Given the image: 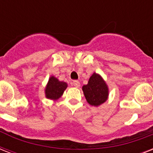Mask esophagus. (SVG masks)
<instances>
[{
    "label": "esophagus",
    "instance_id": "obj_1",
    "mask_svg": "<svg viewBox=\"0 0 153 153\" xmlns=\"http://www.w3.org/2000/svg\"><path fill=\"white\" fill-rule=\"evenodd\" d=\"M73 86H75V87H79L80 86V82L78 80H75V81L73 82Z\"/></svg>",
    "mask_w": 153,
    "mask_h": 153
}]
</instances>
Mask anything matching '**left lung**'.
Segmentation results:
<instances>
[{
  "label": "left lung",
  "instance_id": "obj_1",
  "mask_svg": "<svg viewBox=\"0 0 153 153\" xmlns=\"http://www.w3.org/2000/svg\"><path fill=\"white\" fill-rule=\"evenodd\" d=\"M82 91L89 104L98 107L109 98V87L100 74L94 73L88 83L82 86Z\"/></svg>",
  "mask_w": 153,
  "mask_h": 153
}]
</instances>
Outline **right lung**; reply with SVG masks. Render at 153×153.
<instances>
[{"mask_svg": "<svg viewBox=\"0 0 153 153\" xmlns=\"http://www.w3.org/2000/svg\"><path fill=\"white\" fill-rule=\"evenodd\" d=\"M67 87V83L65 82L59 81L55 76H51L44 89L45 97L48 99L53 101L58 100L63 94V92Z\"/></svg>", "mask_w": 153, "mask_h": 153, "instance_id": "1", "label": "right lung"}]
</instances>
